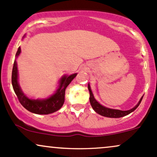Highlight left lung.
I'll list each match as a JSON object with an SVG mask.
<instances>
[{
    "label": "left lung",
    "instance_id": "obj_1",
    "mask_svg": "<svg viewBox=\"0 0 157 157\" xmlns=\"http://www.w3.org/2000/svg\"><path fill=\"white\" fill-rule=\"evenodd\" d=\"M88 90H89L90 92V105L92 106L93 109L95 110L97 113L100 114L101 116H103V117H109V118H120V117H125V116L128 115L131 113L133 111H134L138 107L139 105H140L141 101H142V98H140V101L138 102L136 106L133 107V108L131 109V110H116V109H111V108H108V107H104L102 106L101 105H100L98 102L95 99L94 96H93V94L92 93V90L90 89V84H88Z\"/></svg>",
    "mask_w": 157,
    "mask_h": 157
}]
</instances>
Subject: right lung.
<instances>
[{"instance_id":"1","label":"right lung","mask_w":157,"mask_h":157,"mask_svg":"<svg viewBox=\"0 0 157 157\" xmlns=\"http://www.w3.org/2000/svg\"><path fill=\"white\" fill-rule=\"evenodd\" d=\"M21 52V47H19L16 55H15L16 58L20 55ZM76 75L77 73L72 74L70 75H64L60 79L58 89L50 97L45 98V99H32V98H28L22 92L21 89L19 86L18 82H17L18 75H17V62L15 60L12 73V84L14 91H15L19 101L24 108L33 113L46 115V114L52 113L57 111L62 107L64 102L65 90L70 82L73 81V79L76 76Z\"/></svg>"}]
</instances>
